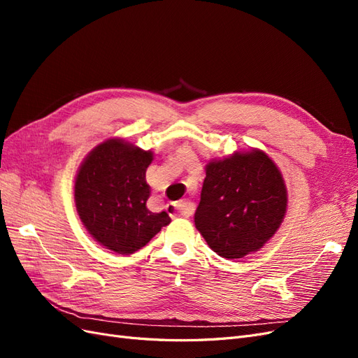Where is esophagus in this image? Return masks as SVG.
Instances as JSON below:
<instances>
[{"label": "esophagus", "instance_id": "1", "mask_svg": "<svg viewBox=\"0 0 358 358\" xmlns=\"http://www.w3.org/2000/svg\"><path fill=\"white\" fill-rule=\"evenodd\" d=\"M167 212L175 216H188L192 215L194 212V204L191 201H179V203H169L167 204Z\"/></svg>", "mask_w": 358, "mask_h": 358}]
</instances>
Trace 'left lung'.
Wrapping results in <instances>:
<instances>
[{"instance_id": "left-lung-1", "label": "left lung", "mask_w": 358, "mask_h": 358, "mask_svg": "<svg viewBox=\"0 0 358 358\" xmlns=\"http://www.w3.org/2000/svg\"><path fill=\"white\" fill-rule=\"evenodd\" d=\"M285 212L282 175L264 152L252 150L206 166L194 222L212 251L233 259L258 251Z\"/></svg>"}]
</instances>
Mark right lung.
<instances>
[{
    "label": "right lung",
    "instance_id": "1",
    "mask_svg": "<svg viewBox=\"0 0 358 358\" xmlns=\"http://www.w3.org/2000/svg\"><path fill=\"white\" fill-rule=\"evenodd\" d=\"M152 152L112 138L86 157L74 183L79 216L94 239L116 254L142 249L170 222L166 212L146 208V169Z\"/></svg>",
    "mask_w": 358,
    "mask_h": 358
}]
</instances>
